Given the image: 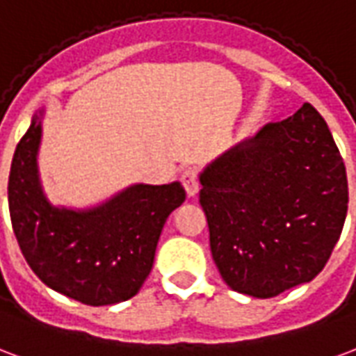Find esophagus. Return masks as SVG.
I'll list each match as a JSON object with an SVG mask.
<instances>
[{
    "label": "esophagus",
    "mask_w": 356,
    "mask_h": 356,
    "mask_svg": "<svg viewBox=\"0 0 356 356\" xmlns=\"http://www.w3.org/2000/svg\"><path fill=\"white\" fill-rule=\"evenodd\" d=\"M181 185H183V188H185V192L188 196H194V194L200 191L198 173L194 170L183 171V173H181Z\"/></svg>",
    "instance_id": "34e87169"
}]
</instances>
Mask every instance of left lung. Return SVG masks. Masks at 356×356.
I'll list each match as a JSON object with an SVG mask.
<instances>
[{"label":"left lung","instance_id":"obj_1","mask_svg":"<svg viewBox=\"0 0 356 356\" xmlns=\"http://www.w3.org/2000/svg\"><path fill=\"white\" fill-rule=\"evenodd\" d=\"M200 181L213 260L230 289L273 298L325 268L349 191L338 145L312 104L222 154Z\"/></svg>","mask_w":356,"mask_h":356}]
</instances>
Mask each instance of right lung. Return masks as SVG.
<instances>
[{
	"mask_svg": "<svg viewBox=\"0 0 356 356\" xmlns=\"http://www.w3.org/2000/svg\"><path fill=\"white\" fill-rule=\"evenodd\" d=\"M41 120L31 118L13 156L9 213L18 247L52 291L86 305L136 296L156 251L165 218L185 202V188L134 185L90 211L52 207L38 177Z\"/></svg>",
	"mask_w": 356,
	"mask_h": 356,
	"instance_id": "add662e5",
	"label": "right lung"
}]
</instances>
